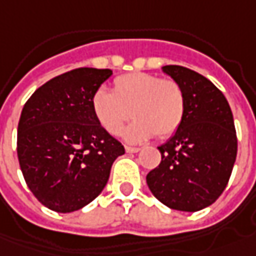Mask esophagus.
<instances>
[{
  "label": "esophagus",
  "instance_id": "34e87169",
  "mask_svg": "<svg viewBox=\"0 0 256 256\" xmlns=\"http://www.w3.org/2000/svg\"><path fill=\"white\" fill-rule=\"evenodd\" d=\"M140 150V148H134V146H125V152L126 153H136Z\"/></svg>",
  "mask_w": 256,
  "mask_h": 256
}]
</instances>
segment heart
<instances>
[{
  "mask_svg": "<svg viewBox=\"0 0 256 256\" xmlns=\"http://www.w3.org/2000/svg\"><path fill=\"white\" fill-rule=\"evenodd\" d=\"M92 111L98 125L111 135L122 130L128 142H142L156 134L167 138L178 130L185 114V96L176 80L132 72L116 78L112 92L100 88L92 96Z\"/></svg>",
  "mask_w": 256,
  "mask_h": 256,
  "instance_id": "1",
  "label": "heart"
}]
</instances>
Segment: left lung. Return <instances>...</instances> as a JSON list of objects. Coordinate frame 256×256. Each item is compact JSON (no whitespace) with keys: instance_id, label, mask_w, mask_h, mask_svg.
<instances>
[{"instance_id":"left-lung-1","label":"left lung","mask_w":256,"mask_h":256,"mask_svg":"<svg viewBox=\"0 0 256 256\" xmlns=\"http://www.w3.org/2000/svg\"><path fill=\"white\" fill-rule=\"evenodd\" d=\"M182 88L185 114L164 145L160 164L146 176L152 194L174 210L196 212L224 191L237 158V135L224 94L198 72L162 68Z\"/></svg>"}]
</instances>
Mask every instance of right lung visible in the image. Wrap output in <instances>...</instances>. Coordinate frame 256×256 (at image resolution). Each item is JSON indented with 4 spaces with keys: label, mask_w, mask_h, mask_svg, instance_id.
Instances as JSON below:
<instances>
[{
    "label": "right lung",
    "mask_w": 256,
    "mask_h": 256,
    "mask_svg": "<svg viewBox=\"0 0 256 256\" xmlns=\"http://www.w3.org/2000/svg\"><path fill=\"white\" fill-rule=\"evenodd\" d=\"M111 70L78 68L40 86L18 124V158L32 194L46 208L70 213L104 190L124 146L92 111V96Z\"/></svg>",
    "instance_id": "1"
}]
</instances>
